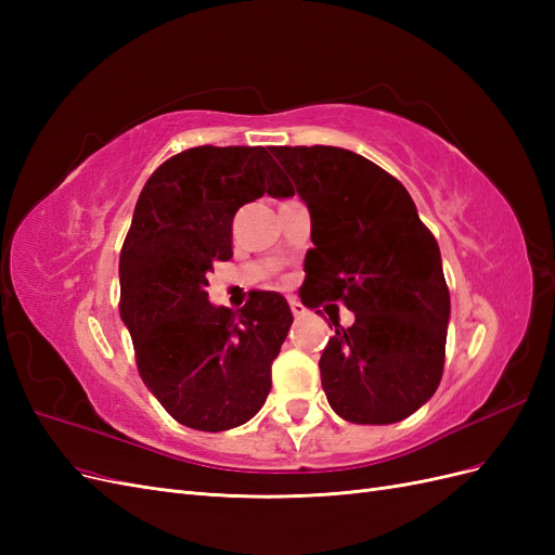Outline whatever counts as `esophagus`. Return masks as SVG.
I'll use <instances>...</instances> for the list:
<instances>
[{
	"label": "esophagus",
	"instance_id": "obj_1",
	"mask_svg": "<svg viewBox=\"0 0 555 555\" xmlns=\"http://www.w3.org/2000/svg\"><path fill=\"white\" fill-rule=\"evenodd\" d=\"M289 308H292L294 317H304L306 314V306L300 304V300H296V298H289Z\"/></svg>",
	"mask_w": 555,
	"mask_h": 555
}]
</instances>
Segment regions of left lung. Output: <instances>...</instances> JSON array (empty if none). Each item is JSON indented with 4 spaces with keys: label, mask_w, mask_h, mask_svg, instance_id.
<instances>
[{
    "label": "left lung",
    "mask_w": 555,
    "mask_h": 555,
    "mask_svg": "<svg viewBox=\"0 0 555 555\" xmlns=\"http://www.w3.org/2000/svg\"><path fill=\"white\" fill-rule=\"evenodd\" d=\"M310 210L312 243L300 300H343L354 324L319 359L333 412L384 426L414 414L444 367L449 289L438 241L402 184L351 150L271 147Z\"/></svg>",
    "instance_id": "1"
}]
</instances>
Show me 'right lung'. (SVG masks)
Returning a JSON list of instances; mask_svg holds the SVG:
<instances>
[{"instance_id": "right-lung-1", "label": "right lung", "mask_w": 555, "mask_h": 555, "mask_svg": "<svg viewBox=\"0 0 555 555\" xmlns=\"http://www.w3.org/2000/svg\"><path fill=\"white\" fill-rule=\"evenodd\" d=\"M294 188L261 145H198L166 159L137 201L120 251V317L141 379L178 424L220 433L255 416L294 314L278 292L212 306L208 273L229 261L238 208Z\"/></svg>"}]
</instances>
